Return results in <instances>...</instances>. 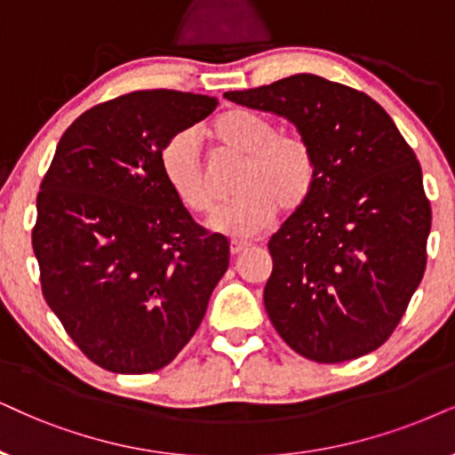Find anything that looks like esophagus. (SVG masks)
I'll list each match as a JSON object with an SVG mask.
<instances>
[{
  "mask_svg": "<svg viewBox=\"0 0 455 455\" xmlns=\"http://www.w3.org/2000/svg\"><path fill=\"white\" fill-rule=\"evenodd\" d=\"M247 247H250L247 241H231V254L237 256V254H241V251H245Z\"/></svg>",
  "mask_w": 455,
  "mask_h": 455,
  "instance_id": "34e87169",
  "label": "esophagus"
}]
</instances>
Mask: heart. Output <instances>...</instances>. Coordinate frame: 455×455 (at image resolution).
Instances as JSON below:
<instances>
[{
    "label": "heart",
    "instance_id": "obj_1",
    "mask_svg": "<svg viewBox=\"0 0 455 455\" xmlns=\"http://www.w3.org/2000/svg\"><path fill=\"white\" fill-rule=\"evenodd\" d=\"M208 134L222 151L245 157L233 204L210 218L214 233L235 239L256 237L273 224L277 210L296 212L307 204L317 180V161L302 136L279 134L268 115L250 108H231L210 124ZM161 176L174 197L193 214L214 205L197 136L178 132L159 153Z\"/></svg>",
    "mask_w": 455,
    "mask_h": 455
}]
</instances>
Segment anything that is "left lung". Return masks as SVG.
Here are the masks:
<instances>
[{
	"label": "left lung",
	"instance_id": "1",
	"mask_svg": "<svg viewBox=\"0 0 455 455\" xmlns=\"http://www.w3.org/2000/svg\"><path fill=\"white\" fill-rule=\"evenodd\" d=\"M224 99L287 119L317 161L308 201L268 241L264 307L275 330L317 363L371 353L427 268L430 204L416 155L376 100L319 75Z\"/></svg>",
	"mask_w": 455,
	"mask_h": 455
}]
</instances>
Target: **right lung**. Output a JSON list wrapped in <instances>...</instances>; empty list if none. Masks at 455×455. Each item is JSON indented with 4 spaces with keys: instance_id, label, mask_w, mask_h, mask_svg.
Here are the masks:
<instances>
[{
    "instance_id": "add662e5",
    "label": "right lung",
    "mask_w": 455,
    "mask_h": 455,
    "mask_svg": "<svg viewBox=\"0 0 455 455\" xmlns=\"http://www.w3.org/2000/svg\"><path fill=\"white\" fill-rule=\"evenodd\" d=\"M216 99L140 90L79 115L37 195L33 251L48 307L96 365L151 373L191 340L228 268V239L193 222L159 153Z\"/></svg>"
}]
</instances>
